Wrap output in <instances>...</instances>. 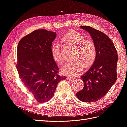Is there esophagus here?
<instances>
[{
	"label": "esophagus",
	"mask_w": 127,
	"mask_h": 127,
	"mask_svg": "<svg viewBox=\"0 0 127 127\" xmlns=\"http://www.w3.org/2000/svg\"><path fill=\"white\" fill-rule=\"evenodd\" d=\"M73 78H74V77H72V76H67V79H69V80H71V81H72Z\"/></svg>",
	"instance_id": "34e87169"
}]
</instances>
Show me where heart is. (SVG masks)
<instances>
[{
  "instance_id": "heart-1",
  "label": "heart",
  "mask_w": 127,
  "mask_h": 127,
  "mask_svg": "<svg viewBox=\"0 0 127 127\" xmlns=\"http://www.w3.org/2000/svg\"><path fill=\"white\" fill-rule=\"evenodd\" d=\"M66 45L74 48L73 61L66 64L62 69V72L66 75L77 76L85 67L91 66L95 62L97 56V48L93 40L86 39L84 35L75 31H70L61 38ZM51 52L53 60L58 65L63 64L65 58L57 43L51 46Z\"/></svg>"
}]
</instances>
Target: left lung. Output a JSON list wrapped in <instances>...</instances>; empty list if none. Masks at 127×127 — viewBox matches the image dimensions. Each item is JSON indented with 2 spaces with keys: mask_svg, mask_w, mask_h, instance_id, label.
<instances>
[{
  "mask_svg": "<svg viewBox=\"0 0 127 127\" xmlns=\"http://www.w3.org/2000/svg\"><path fill=\"white\" fill-rule=\"evenodd\" d=\"M80 28L89 32L97 48L95 62L81 77L83 89L76 94L80 101L90 103L103 98L116 82L118 56L113 42L103 32L89 26Z\"/></svg>",
  "mask_w": 127,
  "mask_h": 127,
  "instance_id": "8db88e82",
  "label": "left lung"
}]
</instances>
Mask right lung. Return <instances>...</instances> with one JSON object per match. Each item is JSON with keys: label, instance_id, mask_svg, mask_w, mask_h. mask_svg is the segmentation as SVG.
Here are the masks:
<instances>
[{"label": "right lung", "instance_id": "1", "mask_svg": "<svg viewBox=\"0 0 127 127\" xmlns=\"http://www.w3.org/2000/svg\"><path fill=\"white\" fill-rule=\"evenodd\" d=\"M56 37L55 32L39 29L22 38L17 47L19 77L39 103L51 99L59 82L66 78L58 75L59 69L51 55Z\"/></svg>", "mask_w": 127, "mask_h": 127}]
</instances>
